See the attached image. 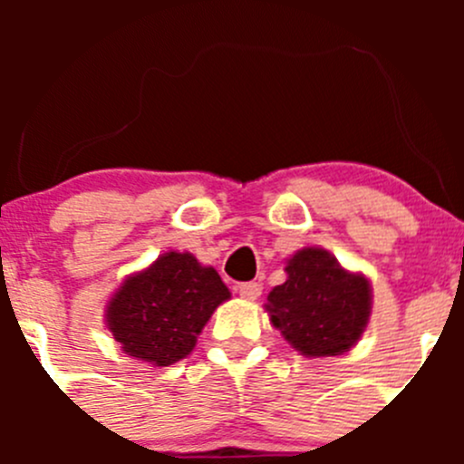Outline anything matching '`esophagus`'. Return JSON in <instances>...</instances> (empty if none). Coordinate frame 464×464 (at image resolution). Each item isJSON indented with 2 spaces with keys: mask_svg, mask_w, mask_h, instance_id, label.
<instances>
[{
  "mask_svg": "<svg viewBox=\"0 0 464 464\" xmlns=\"http://www.w3.org/2000/svg\"><path fill=\"white\" fill-rule=\"evenodd\" d=\"M237 292H240V296L245 298V301H256V298L262 294V283H256V280H251V283H242L240 287H237Z\"/></svg>",
  "mask_w": 464,
  "mask_h": 464,
  "instance_id": "esophagus-1",
  "label": "esophagus"
}]
</instances>
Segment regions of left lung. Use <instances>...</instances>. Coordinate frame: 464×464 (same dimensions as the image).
Returning <instances> with one entry per match:
<instances>
[{
  "label": "left lung",
  "instance_id": "obj_1",
  "mask_svg": "<svg viewBox=\"0 0 464 464\" xmlns=\"http://www.w3.org/2000/svg\"><path fill=\"white\" fill-rule=\"evenodd\" d=\"M271 323L307 357H332L357 343L371 316V285L323 249L287 262V280L266 296Z\"/></svg>",
  "mask_w": 464,
  "mask_h": 464
}]
</instances>
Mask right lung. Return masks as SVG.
<instances>
[{
  "instance_id": "add662e5",
  "label": "right lung",
  "mask_w": 464,
  "mask_h": 464,
  "mask_svg": "<svg viewBox=\"0 0 464 464\" xmlns=\"http://www.w3.org/2000/svg\"><path fill=\"white\" fill-rule=\"evenodd\" d=\"M228 296L213 266L170 251L125 280L107 307V325L130 357L170 366L195 348L206 321Z\"/></svg>"
}]
</instances>
